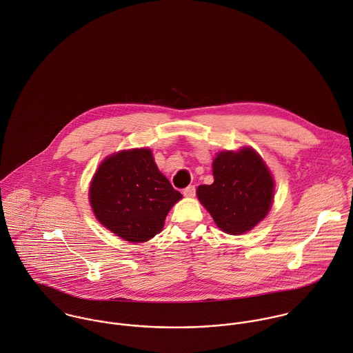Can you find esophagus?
Here are the masks:
<instances>
[{
    "mask_svg": "<svg viewBox=\"0 0 353 353\" xmlns=\"http://www.w3.org/2000/svg\"><path fill=\"white\" fill-rule=\"evenodd\" d=\"M194 194H196V186L194 185H190L186 189H183V196L185 197H194Z\"/></svg>",
    "mask_w": 353,
    "mask_h": 353,
    "instance_id": "esophagus-1",
    "label": "esophagus"
}]
</instances>
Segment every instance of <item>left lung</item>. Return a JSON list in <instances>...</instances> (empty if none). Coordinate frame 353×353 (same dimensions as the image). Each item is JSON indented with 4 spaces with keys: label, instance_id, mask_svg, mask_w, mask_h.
I'll list each match as a JSON object with an SVG mask.
<instances>
[{
    "label": "left lung",
    "instance_id": "obj_1",
    "mask_svg": "<svg viewBox=\"0 0 353 353\" xmlns=\"http://www.w3.org/2000/svg\"><path fill=\"white\" fill-rule=\"evenodd\" d=\"M214 183L200 185L197 197L228 234L239 235L261 222L274 200V179L252 148L219 152L212 163Z\"/></svg>",
    "mask_w": 353,
    "mask_h": 353
}]
</instances>
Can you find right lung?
<instances>
[{
	"label": "right lung",
	"mask_w": 353,
	"mask_h": 353,
	"mask_svg": "<svg viewBox=\"0 0 353 353\" xmlns=\"http://www.w3.org/2000/svg\"><path fill=\"white\" fill-rule=\"evenodd\" d=\"M182 194L159 171L152 150L130 149L107 157L96 171L89 200L97 221L128 242L159 234Z\"/></svg>",
	"instance_id": "add662e5"
}]
</instances>
